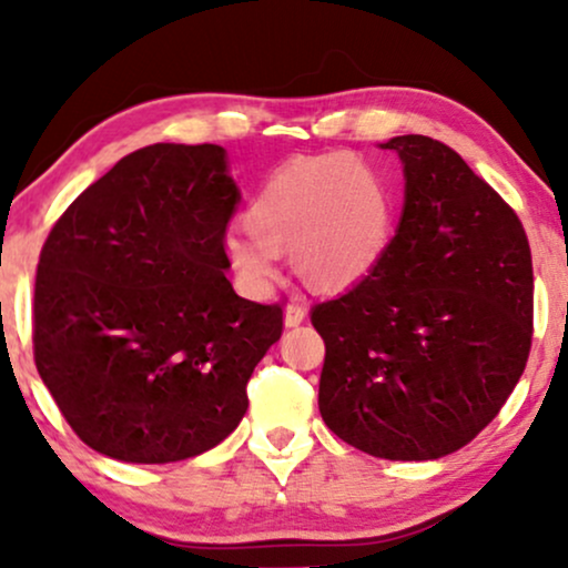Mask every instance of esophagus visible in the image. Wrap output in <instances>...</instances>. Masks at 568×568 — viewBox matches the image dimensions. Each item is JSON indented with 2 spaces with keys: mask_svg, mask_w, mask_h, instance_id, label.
Here are the masks:
<instances>
[{
  "mask_svg": "<svg viewBox=\"0 0 568 568\" xmlns=\"http://www.w3.org/2000/svg\"><path fill=\"white\" fill-rule=\"evenodd\" d=\"M306 317V302L304 298H291V304L285 306V325L293 328V325H302Z\"/></svg>",
  "mask_w": 568,
  "mask_h": 568,
  "instance_id": "34e87169",
  "label": "esophagus"
}]
</instances>
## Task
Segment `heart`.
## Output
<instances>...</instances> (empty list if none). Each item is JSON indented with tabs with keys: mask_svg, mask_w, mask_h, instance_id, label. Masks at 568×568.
Masks as SVG:
<instances>
[{
	"mask_svg": "<svg viewBox=\"0 0 568 568\" xmlns=\"http://www.w3.org/2000/svg\"><path fill=\"white\" fill-rule=\"evenodd\" d=\"M395 189L379 168L352 152L288 162L264 181L224 237L232 270L251 291H266L291 247L296 272L317 291L366 280L395 237Z\"/></svg>",
	"mask_w": 568,
	"mask_h": 568,
	"instance_id": "heart-1",
	"label": "heart"
}]
</instances>
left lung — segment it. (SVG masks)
<instances>
[{
  "instance_id": "8db88e82",
  "label": "left lung",
  "mask_w": 568,
  "mask_h": 568,
  "mask_svg": "<svg viewBox=\"0 0 568 568\" xmlns=\"http://www.w3.org/2000/svg\"><path fill=\"white\" fill-rule=\"evenodd\" d=\"M406 200L387 256L317 304L323 422L371 456L459 452L518 384L531 349L534 272L524 224L446 143L395 135Z\"/></svg>"
}]
</instances>
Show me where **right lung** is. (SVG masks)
I'll list each match as a JSON object with an SVG mask.
<instances>
[{"label": "right lung", "mask_w": 568, "mask_h": 568, "mask_svg": "<svg viewBox=\"0 0 568 568\" xmlns=\"http://www.w3.org/2000/svg\"><path fill=\"white\" fill-rule=\"evenodd\" d=\"M240 192L216 143H154L67 207L34 283V361L82 443L135 465L219 446L283 306L237 296L224 253Z\"/></svg>", "instance_id": "obj_1"}]
</instances>
